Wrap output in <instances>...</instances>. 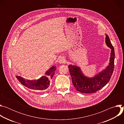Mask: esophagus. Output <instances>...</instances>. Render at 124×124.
<instances>
[{
    "label": "esophagus",
    "instance_id": "34e87169",
    "mask_svg": "<svg viewBox=\"0 0 124 124\" xmlns=\"http://www.w3.org/2000/svg\"><path fill=\"white\" fill-rule=\"evenodd\" d=\"M58 62L59 63V64H63L65 62V59L64 57H60L59 58V60H58Z\"/></svg>",
    "mask_w": 124,
    "mask_h": 124
}]
</instances>
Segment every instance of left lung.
Segmentation results:
<instances>
[{
	"mask_svg": "<svg viewBox=\"0 0 124 124\" xmlns=\"http://www.w3.org/2000/svg\"><path fill=\"white\" fill-rule=\"evenodd\" d=\"M105 35L106 45L111 49L109 63L105 69L93 77L88 78L83 74L78 66L72 65L68 66L73 84L79 92L87 94L95 93L107 85L110 80L114 70L115 53L108 36L106 34Z\"/></svg>",
	"mask_w": 124,
	"mask_h": 124,
	"instance_id": "8db88e82",
	"label": "left lung"
}]
</instances>
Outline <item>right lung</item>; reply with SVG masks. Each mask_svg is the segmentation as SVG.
<instances>
[{"mask_svg": "<svg viewBox=\"0 0 124 124\" xmlns=\"http://www.w3.org/2000/svg\"><path fill=\"white\" fill-rule=\"evenodd\" d=\"M56 68L55 66L51 67L45 73V75L40 78L34 80L26 79L21 77L16 76V78L22 84L29 89L36 90H44L48 87L50 81L54 77Z\"/></svg>", "mask_w": 124, "mask_h": 124, "instance_id": "1", "label": "right lung"}]
</instances>
